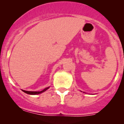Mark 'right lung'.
<instances>
[{
  "mask_svg": "<svg viewBox=\"0 0 124 124\" xmlns=\"http://www.w3.org/2000/svg\"><path fill=\"white\" fill-rule=\"evenodd\" d=\"M48 88H49V87H46V88H45L44 89L42 90V91H38V92H33V91H24V90H22V91H23L24 92H25V93H27V94H30V95H37V94H39V93H42V92H45V91H46L47 89H48Z\"/></svg>",
  "mask_w": 124,
  "mask_h": 124,
  "instance_id": "add662e5",
  "label": "right lung"
}]
</instances>
